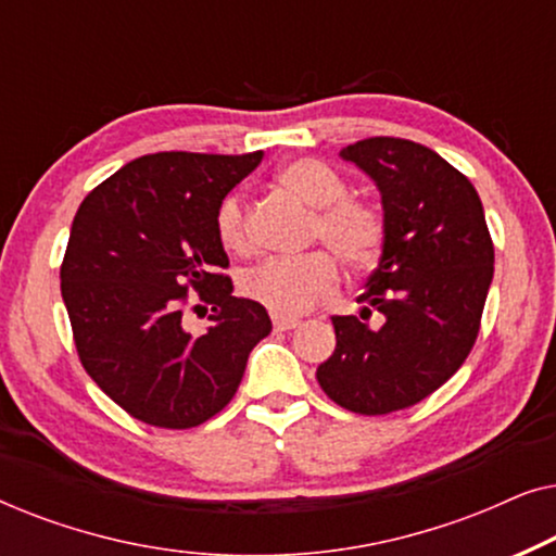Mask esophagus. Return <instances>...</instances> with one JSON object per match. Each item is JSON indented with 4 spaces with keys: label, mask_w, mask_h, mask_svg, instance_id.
<instances>
[{
    "label": "esophagus",
    "mask_w": 556,
    "mask_h": 556,
    "mask_svg": "<svg viewBox=\"0 0 556 556\" xmlns=\"http://www.w3.org/2000/svg\"><path fill=\"white\" fill-rule=\"evenodd\" d=\"M270 318H273V329H276V331H291V329H295V326L301 324L299 318H293V316H280V314H273Z\"/></svg>",
    "instance_id": "obj_1"
}]
</instances>
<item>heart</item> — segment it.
<instances>
[{
    "instance_id": "1",
    "label": "heart",
    "mask_w": 556,
    "mask_h": 556,
    "mask_svg": "<svg viewBox=\"0 0 556 556\" xmlns=\"http://www.w3.org/2000/svg\"><path fill=\"white\" fill-rule=\"evenodd\" d=\"M276 185L316 210L311 240L329 245L352 270H367L382 255L387 223L382 210L367 200L346 197L349 187L318 159H293L276 172ZM217 238L235 255L250 250L248 210L242 194H227L217 210ZM318 248L295 257H276L248 270L240 291L273 314H303L337 286L339 263Z\"/></svg>"
}]
</instances>
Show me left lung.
<instances>
[{
  "mask_svg": "<svg viewBox=\"0 0 556 556\" xmlns=\"http://www.w3.org/2000/svg\"><path fill=\"white\" fill-rule=\"evenodd\" d=\"M341 159L382 194L387 240L359 299V316H333L337 349L316 369L339 407L387 415L445 384L476 344L493 280V242L466 174L422 143L392 136L349 143ZM386 318L369 330L366 318Z\"/></svg>",
  "mask_w": 556,
  "mask_h": 556,
  "instance_id": "8db88e82",
  "label": "left lung"
}]
</instances>
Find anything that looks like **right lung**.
<instances>
[{"instance_id": "1", "label": "right lung", "mask_w": 556, "mask_h": 556, "mask_svg": "<svg viewBox=\"0 0 556 556\" xmlns=\"http://www.w3.org/2000/svg\"><path fill=\"white\" fill-rule=\"evenodd\" d=\"M159 151L134 159L83 200L60 265L75 349L90 379L136 420L187 430L238 392L248 356L270 333L261 303L235 299L217 238L227 192L261 164ZM213 306L211 329H184L186 293ZM197 308V306H194Z\"/></svg>"}]
</instances>
